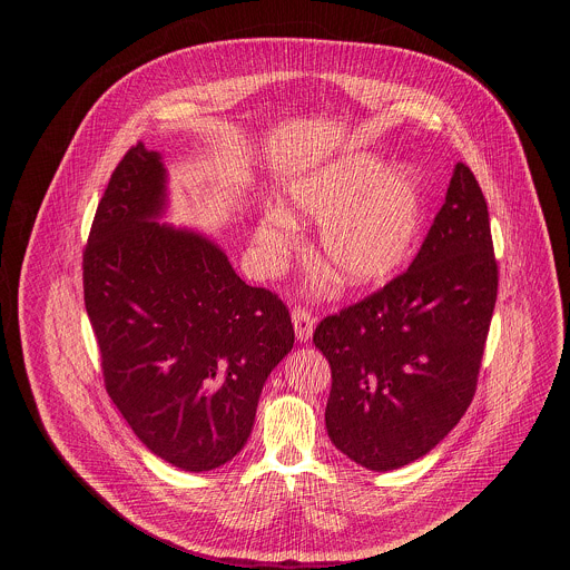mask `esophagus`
I'll return each mask as SVG.
<instances>
[{"mask_svg": "<svg viewBox=\"0 0 570 570\" xmlns=\"http://www.w3.org/2000/svg\"><path fill=\"white\" fill-rule=\"evenodd\" d=\"M293 327H295V336L299 343H306L313 334V327H315V317L308 308L304 306H295L293 308Z\"/></svg>", "mask_w": 570, "mask_h": 570, "instance_id": "obj_1", "label": "esophagus"}]
</instances>
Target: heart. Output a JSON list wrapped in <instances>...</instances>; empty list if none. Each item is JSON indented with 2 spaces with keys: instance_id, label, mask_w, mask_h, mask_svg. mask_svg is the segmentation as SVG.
I'll list each match as a JSON object with an SVG mask.
<instances>
[{
  "instance_id": "b5f03b06",
  "label": "heart",
  "mask_w": 570,
  "mask_h": 570,
  "mask_svg": "<svg viewBox=\"0 0 570 570\" xmlns=\"http://www.w3.org/2000/svg\"><path fill=\"white\" fill-rule=\"evenodd\" d=\"M295 218L317 220V262L338 284L365 286L394 275L411 259L424 220V191L415 169L372 153H352L295 178L282 209L264 212L255 246L277 266L295 240Z\"/></svg>"
}]
</instances>
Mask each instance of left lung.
Segmentation results:
<instances>
[{
    "label": "left lung",
    "instance_id": "1",
    "mask_svg": "<svg viewBox=\"0 0 570 570\" xmlns=\"http://www.w3.org/2000/svg\"><path fill=\"white\" fill-rule=\"evenodd\" d=\"M497 291L490 212L458 161L411 268L315 327L332 365L324 422L336 449L390 471L440 444L473 399Z\"/></svg>",
    "mask_w": 570,
    "mask_h": 570
}]
</instances>
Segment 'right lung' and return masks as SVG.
I'll list each match as a JSON object with an SVG mask.
<instances>
[{"label": "right lung", "instance_id": "add662e5", "mask_svg": "<svg viewBox=\"0 0 570 570\" xmlns=\"http://www.w3.org/2000/svg\"><path fill=\"white\" fill-rule=\"evenodd\" d=\"M165 207L161 155L139 141L95 214L86 308L106 390L135 435L178 469L209 471L248 442L295 332L286 304L243 282L209 236L159 225Z\"/></svg>", "mask_w": 570, "mask_h": 570}]
</instances>
